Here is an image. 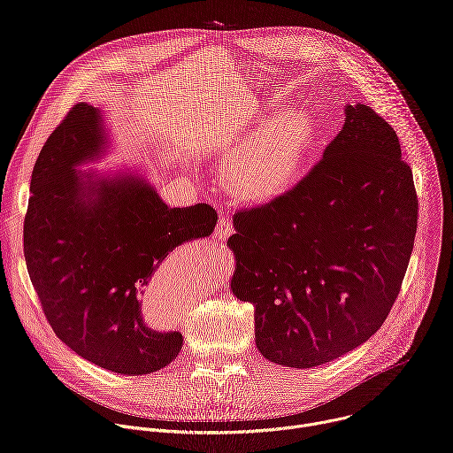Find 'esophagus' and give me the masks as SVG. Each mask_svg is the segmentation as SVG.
<instances>
[{
    "label": "esophagus",
    "instance_id": "obj_1",
    "mask_svg": "<svg viewBox=\"0 0 453 453\" xmlns=\"http://www.w3.org/2000/svg\"><path fill=\"white\" fill-rule=\"evenodd\" d=\"M233 231H234V227H233L231 219L224 215V217H220V220H219L217 226H215V238L222 242V240L229 238V236L233 234Z\"/></svg>",
    "mask_w": 453,
    "mask_h": 453
}]
</instances>
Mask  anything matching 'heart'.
I'll return each instance as SVG.
<instances>
[{"instance_id":"b5f03b06","label":"heart","mask_w":453,"mask_h":453,"mask_svg":"<svg viewBox=\"0 0 453 453\" xmlns=\"http://www.w3.org/2000/svg\"><path fill=\"white\" fill-rule=\"evenodd\" d=\"M311 142L308 114L285 107L236 147L222 166V180L234 197L269 201L283 193L299 173Z\"/></svg>"}]
</instances>
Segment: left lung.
Listing matches in <instances>:
<instances>
[{
    "mask_svg": "<svg viewBox=\"0 0 453 453\" xmlns=\"http://www.w3.org/2000/svg\"><path fill=\"white\" fill-rule=\"evenodd\" d=\"M231 290L254 306L260 353L315 367L364 344L389 315L418 227L395 128L364 104L322 159L269 204L234 213Z\"/></svg>",
    "mask_w": 453,
    "mask_h": 453,
    "instance_id": "left-lung-1",
    "label": "left lung"
}]
</instances>
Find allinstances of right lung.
<instances>
[{"instance_id":"1","label":"right lung","mask_w":453,"mask_h":453,"mask_svg":"<svg viewBox=\"0 0 453 453\" xmlns=\"http://www.w3.org/2000/svg\"><path fill=\"white\" fill-rule=\"evenodd\" d=\"M107 147L102 112L81 102L46 140L30 182L25 260L55 335L119 374H150L180 351L179 332L149 328L142 297L166 256L210 236V204L168 208L134 173L75 170Z\"/></svg>"}]
</instances>
